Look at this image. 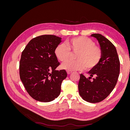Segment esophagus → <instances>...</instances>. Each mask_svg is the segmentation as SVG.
<instances>
[{"label":"esophagus","instance_id":"1","mask_svg":"<svg viewBox=\"0 0 130 130\" xmlns=\"http://www.w3.org/2000/svg\"><path fill=\"white\" fill-rule=\"evenodd\" d=\"M67 74H68V75H69L70 73H72V72H71V71H69V70H67Z\"/></svg>","mask_w":130,"mask_h":130}]
</instances>
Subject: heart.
<instances>
[{"instance_id":"b5f03b06","label":"heart","mask_w":130,"mask_h":130,"mask_svg":"<svg viewBox=\"0 0 130 130\" xmlns=\"http://www.w3.org/2000/svg\"><path fill=\"white\" fill-rule=\"evenodd\" d=\"M65 44H58L55 49V54L59 60L65 62L70 57L71 50L78 53L75 57L76 61H68L63 63L61 67L69 71L93 69L99 63L102 57V50L95 45L92 39L86 37L72 38Z\"/></svg>"}]
</instances>
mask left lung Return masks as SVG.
I'll use <instances>...</instances> for the list:
<instances>
[{"mask_svg": "<svg viewBox=\"0 0 130 130\" xmlns=\"http://www.w3.org/2000/svg\"><path fill=\"white\" fill-rule=\"evenodd\" d=\"M91 36L98 41L102 57L95 67L88 72V78L80 74L78 88L84 100L96 103L107 98L116 86L120 73V61L115 46L107 38L99 34H93Z\"/></svg>", "mask_w": 130, "mask_h": 130, "instance_id": "8db88e82", "label": "left lung"}]
</instances>
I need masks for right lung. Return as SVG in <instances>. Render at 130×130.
<instances>
[{"label":"right lung","instance_id":"right-lung-1","mask_svg":"<svg viewBox=\"0 0 130 130\" xmlns=\"http://www.w3.org/2000/svg\"><path fill=\"white\" fill-rule=\"evenodd\" d=\"M61 38L45 35L34 38L23 51L19 62V75L27 92L35 100L47 103L61 93L65 70H56L60 65L55 49Z\"/></svg>","mask_w":130,"mask_h":130}]
</instances>
